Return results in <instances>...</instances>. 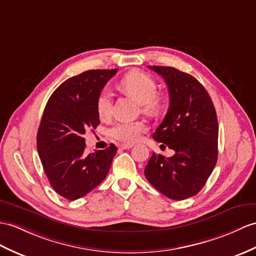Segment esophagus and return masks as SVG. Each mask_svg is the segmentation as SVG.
Wrapping results in <instances>:
<instances>
[{
	"label": "esophagus",
	"mask_w": 256,
	"mask_h": 256,
	"mask_svg": "<svg viewBox=\"0 0 256 256\" xmlns=\"http://www.w3.org/2000/svg\"><path fill=\"white\" fill-rule=\"evenodd\" d=\"M134 146V144H129V143H124V144L120 146L124 150H127V148H132Z\"/></svg>",
	"instance_id": "esophagus-1"
}]
</instances>
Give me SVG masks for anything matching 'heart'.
<instances>
[{
  "label": "heart",
  "mask_w": 256,
  "mask_h": 256,
  "mask_svg": "<svg viewBox=\"0 0 256 256\" xmlns=\"http://www.w3.org/2000/svg\"><path fill=\"white\" fill-rule=\"evenodd\" d=\"M120 86L128 94L142 104L146 112H155L160 106V96L156 92V82L148 74L132 70L127 72L120 79ZM112 100L110 93L103 90L96 98V113L101 120H106L110 115ZM146 124L141 122H117L108 130L110 138L124 143H134L140 139L146 132Z\"/></svg>",
  "instance_id": "b5f03b06"
}]
</instances>
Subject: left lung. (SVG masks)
I'll return each mask as SVG.
<instances>
[{"label": "left lung", "mask_w": 256, "mask_h": 256, "mask_svg": "<svg viewBox=\"0 0 256 256\" xmlns=\"http://www.w3.org/2000/svg\"><path fill=\"white\" fill-rule=\"evenodd\" d=\"M148 68L164 78L170 93V108L153 139L175 154L166 158L153 153L144 175L165 196L184 200L201 191L216 165V110L208 91L191 74L167 66Z\"/></svg>", "instance_id": "obj_1"}]
</instances>
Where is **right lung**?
Returning a JSON list of instances; mask_svg holds the SVG:
<instances>
[{"instance_id":"right-lung-1","label":"right lung","mask_w":256,"mask_h":256,"mask_svg":"<svg viewBox=\"0 0 256 256\" xmlns=\"http://www.w3.org/2000/svg\"><path fill=\"white\" fill-rule=\"evenodd\" d=\"M117 70H88L64 81L50 96L36 146L50 184L67 200L82 198L106 177L117 148L84 153V136L100 124L96 98Z\"/></svg>"}]
</instances>
